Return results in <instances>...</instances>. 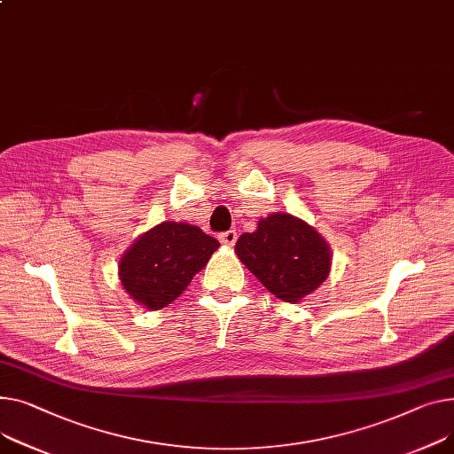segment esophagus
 I'll use <instances>...</instances> for the list:
<instances>
[{"mask_svg": "<svg viewBox=\"0 0 454 454\" xmlns=\"http://www.w3.org/2000/svg\"><path fill=\"white\" fill-rule=\"evenodd\" d=\"M219 240H221L224 247H233L235 240H237V231L235 230H228V231L219 235Z\"/></svg>", "mask_w": 454, "mask_h": 454, "instance_id": "esophagus-1", "label": "esophagus"}]
</instances>
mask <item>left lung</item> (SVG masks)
Masks as SVG:
<instances>
[{"mask_svg":"<svg viewBox=\"0 0 454 454\" xmlns=\"http://www.w3.org/2000/svg\"><path fill=\"white\" fill-rule=\"evenodd\" d=\"M235 254L268 292L292 305L317 290L332 266L330 247L321 233L279 211L261 219L255 231L240 235Z\"/></svg>","mask_w":454,"mask_h":454,"instance_id":"1","label":"left lung"}]
</instances>
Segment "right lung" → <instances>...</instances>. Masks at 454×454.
<instances>
[{
  "mask_svg": "<svg viewBox=\"0 0 454 454\" xmlns=\"http://www.w3.org/2000/svg\"><path fill=\"white\" fill-rule=\"evenodd\" d=\"M219 240L199 226L166 221L135 239L118 261L124 290L147 310H160L206 266Z\"/></svg>",
  "mask_w": 454,
  "mask_h": 454,
  "instance_id": "right-lung-1",
  "label": "right lung"
}]
</instances>
